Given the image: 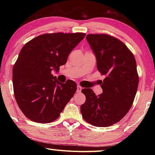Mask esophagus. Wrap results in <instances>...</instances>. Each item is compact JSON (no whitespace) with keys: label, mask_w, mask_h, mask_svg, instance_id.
<instances>
[{"label":"esophagus","mask_w":155,"mask_h":155,"mask_svg":"<svg viewBox=\"0 0 155 155\" xmlns=\"http://www.w3.org/2000/svg\"><path fill=\"white\" fill-rule=\"evenodd\" d=\"M81 90H82V87H80L79 85H78V86H77V90H76V92H79V93H80V92H81Z\"/></svg>","instance_id":"obj_1"}]
</instances>
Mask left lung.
I'll list each match as a JSON object with an SVG mask.
<instances>
[{
  "label": "left lung",
  "instance_id": "8db88e82",
  "mask_svg": "<svg viewBox=\"0 0 155 155\" xmlns=\"http://www.w3.org/2000/svg\"><path fill=\"white\" fill-rule=\"evenodd\" d=\"M86 39L95 55L97 70L106 78L101 95L90 88L81 90L86 101L80 110L88 123L108 127L122 120L132 106L139 81L136 62L125 44L114 37L89 34Z\"/></svg>",
  "mask_w": 155,
  "mask_h": 155
}]
</instances>
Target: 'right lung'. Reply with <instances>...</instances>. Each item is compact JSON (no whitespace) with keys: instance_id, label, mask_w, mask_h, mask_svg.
<instances>
[{"instance_id":"obj_1","label":"right lung","mask_w":155,"mask_h":155,"mask_svg":"<svg viewBox=\"0 0 155 155\" xmlns=\"http://www.w3.org/2000/svg\"><path fill=\"white\" fill-rule=\"evenodd\" d=\"M85 33H56L38 35L25 44L13 67L15 97L29 120L49 123L57 120L76 91V82L58 81L51 74L66 63L68 57Z\"/></svg>"}]
</instances>
